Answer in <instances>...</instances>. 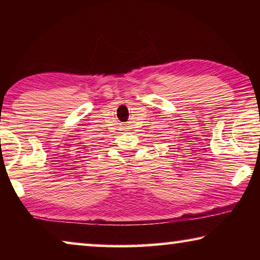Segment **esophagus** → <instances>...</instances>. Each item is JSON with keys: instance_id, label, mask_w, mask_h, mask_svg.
Wrapping results in <instances>:
<instances>
[{"instance_id": "obj_1", "label": "esophagus", "mask_w": 260, "mask_h": 260, "mask_svg": "<svg viewBox=\"0 0 260 260\" xmlns=\"http://www.w3.org/2000/svg\"><path fill=\"white\" fill-rule=\"evenodd\" d=\"M121 128H122L121 131H129V129H131V126H129L128 124H125L124 126L121 127Z\"/></svg>"}]
</instances>
